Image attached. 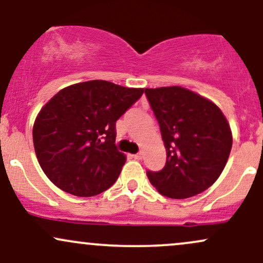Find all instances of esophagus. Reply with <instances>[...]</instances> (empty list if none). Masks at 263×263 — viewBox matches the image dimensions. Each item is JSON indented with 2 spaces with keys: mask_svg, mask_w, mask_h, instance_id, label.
<instances>
[{
  "mask_svg": "<svg viewBox=\"0 0 263 263\" xmlns=\"http://www.w3.org/2000/svg\"><path fill=\"white\" fill-rule=\"evenodd\" d=\"M133 158L137 159V160H140V159L143 158V153H138V154H134V155H133Z\"/></svg>",
  "mask_w": 263,
  "mask_h": 263,
  "instance_id": "34e87169",
  "label": "esophagus"
}]
</instances>
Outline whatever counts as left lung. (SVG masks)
<instances>
[{
    "instance_id": "8db88e82",
    "label": "left lung",
    "mask_w": 263,
    "mask_h": 263,
    "mask_svg": "<svg viewBox=\"0 0 263 263\" xmlns=\"http://www.w3.org/2000/svg\"><path fill=\"white\" fill-rule=\"evenodd\" d=\"M165 149L163 170L147 171L153 186L171 199H187L219 179L232 147L226 117L211 100L186 88H146Z\"/></svg>"
}]
</instances>
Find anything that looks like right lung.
<instances>
[{
	"instance_id": "1",
	"label": "right lung",
	"mask_w": 263,
	"mask_h": 263,
	"mask_svg": "<svg viewBox=\"0 0 263 263\" xmlns=\"http://www.w3.org/2000/svg\"><path fill=\"white\" fill-rule=\"evenodd\" d=\"M143 93V88L88 81L63 88L49 99L32 133L47 178L81 197L110 187L126 160L116 146V122Z\"/></svg>"
}]
</instances>
